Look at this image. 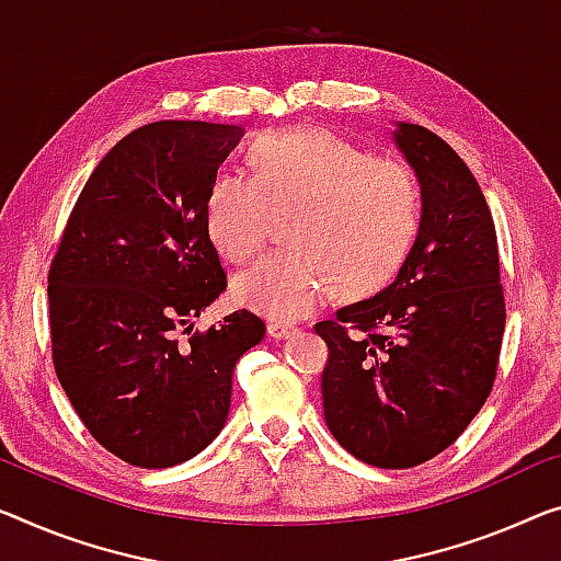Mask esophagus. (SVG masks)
<instances>
[{
    "instance_id": "34e87169",
    "label": "esophagus",
    "mask_w": 561,
    "mask_h": 561,
    "mask_svg": "<svg viewBox=\"0 0 561 561\" xmlns=\"http://www.w3.org/2000/svg\"><path fill=\"white\" fill-rule=\"evenodd\" d=\"M266 330H270L272 340H287L297 332L295 328H291V324H282V322H270V328H266Z\"/></svg>"
}]
</instances>
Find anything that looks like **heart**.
<instances>
[{
  "mask_svg": "<svg viewBox=\"0 0 561 561\" xmlns=\"http://www.w3.org/2000/svg\"><path fill=\"white\" fill-rule=\"evenodd\" d=\"M256 173H214L206 231L229 262L262 249L274 211L305 206L295 252H274L241 272L233 297L274 322H295L337 291L365 295L392 279L421 227V191L398 161L322 128L277 130L252 146Z\"/></svg>",
  "mask_w": 561,
  "mask_h": 561,
  "instance_id": "heart-1",
  "label": "heart"
}]
</instances>
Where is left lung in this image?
I'll list each match as a JSON object with an SVG mask.
<instances>
[{
  "label": "left lung",
  "mask_w": 561,
  "mask_h": 561,
  "mask_svg": "<svg viewBox=\"0 0 561 561\" xmlns=\"http://www.w3.org/2000/svg\"><path fill=\"white\" fill-rule=\"evenodd\" d=\"M421 186V227L386 289L317 322L328 428L378 468L431 461L486 403L506 309L491 211L463 158L436 133L392 123Z\"/></svg>",
  "instance_id": "1"
}]
</instances>
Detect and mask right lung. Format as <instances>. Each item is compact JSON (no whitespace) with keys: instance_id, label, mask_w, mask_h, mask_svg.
I'll use <instances>...</instances> for the list:
<instances>
[{"instance_id":"add662e5","label":"right lung","mask_w":561,"mask_h":561,"mask_svg":"<svg viewBox=\"0 0 561 561\" xmlns=\"http://www.w3.org/2000/svg\"><path fill=\"white\" fill-rule=\"evenodd\" d=\"M241 136L204 121L133 130L88 179L49 266L57 378L93 438L130 466L183 463L219 436L233 365L266 334L241 309L175 337L227 289L206 194Z\"/></svg>"}]
</instances>
